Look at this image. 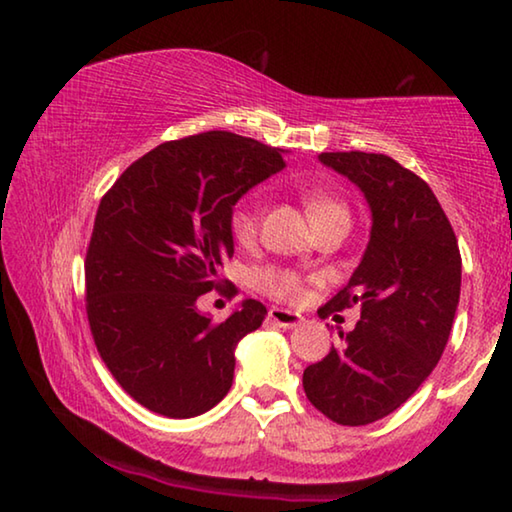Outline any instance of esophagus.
<instances>
[{
  "instance_id": "obj_1",
  "label": "esophagus",
  "mask_w": 512,
  "mask_h": 512,
  "mask_svg": "<svg viewBox=\"0 0 512 512\" xmlns=\"http://www.w3.org/2000/svg\"><path fill=\"white\" fill-rule=\"evenodd\" d=\"M268 318H271L275 325H280L284 329H293L296 325H300V320H302V316L296 314V311H289V309H282V307L268 309Z\"/></svg>"
}]
</instances>
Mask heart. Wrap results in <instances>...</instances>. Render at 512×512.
Returning <instances> with one entry per match:
<instances>
[{"label":"heart","mask_w":512,"mask_h":512,"mask_svg":"<svg viewBox=\"0 0 512 512\" xmlns=\"http://www.w3.org/2000/svg\"><path fill=\"white\" fill-rule=\"evenodd\" d=\"M300 198L307 210L309 221L314 223V228L329 219H336V216H348V207H345L343 201L320 192V189L302 187ZM262 210H264V203H262V196L257 192L246 194L244 198H239V201L232 205L228 225H230L232 237H235L239 244L246 246V244H253L257 239ZM253 284L259 291H264L266 296H271L275 300L293 302L305 293L307 277L284 266H262L253 273Z\"/></svg>","instance_id":"b5f03b06"}]
</instances>
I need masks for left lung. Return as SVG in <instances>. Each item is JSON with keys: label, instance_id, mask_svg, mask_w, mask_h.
Here are the masks:
<instances>
[{"label": "left lung", "instance_id": "obj_1", "mask_svg": "<svg viewBox=\"0 0 512 512\" xmlns=\"http://www.w3.org/2000/svg\"><path fill=\"white\" fill-rule=\"evenodd\" d=\"M318 160L357 185L372 212L366 253L320 318L361 305V320L302 375L307 400L336 424L386 418L431 375L461 298V253L431 187L384 153Z\"/></svg>", "mask_w": 512, "mask_h": 512}]
</instances>
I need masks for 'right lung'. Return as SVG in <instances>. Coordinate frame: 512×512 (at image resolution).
I'll list each match as a JSON object with an SVG mask.
<instances>
[{
    "label": "right lung",
    "mask_w": 512,
    "mask_h": 512,
    "mask_svg": "<svg viewBox=\"0 0 512 512\" xmlns=\"http://www.w3.org/2000/svg\"><path fill=\"white\" fill-rule=\"evenodd\" d=\"M284 169L282 151L210 131L164 142L101 198L85 255L92 339L119 386L167 418H194L230 391L235 348L266 316L257 300L214 323L196 300L235 253L232 205Z\"/></svg>",
    "instance_id": "1"
}]
</instances>
